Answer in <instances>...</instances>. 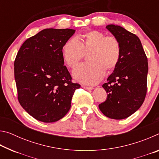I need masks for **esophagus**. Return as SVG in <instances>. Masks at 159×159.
Wrapping results in <instances>:
<instances>
[{"instance_id": "1", "label": "esophagus", "mask_w": 159, "mask_h": 159, "mask_svg": "<svg viewBox=\"0 0 159 159\" xmlns=\"http://www.w3.org/2000/svg\"><path fill=\"white\" fill-rule=\"evenodd\" d=\"M83 88H84L85 90H93V87H88V86H83Z\"/></svg>"}]
</instances>
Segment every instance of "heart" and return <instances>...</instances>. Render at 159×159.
Returning a JSON list of instances; mask_svg holds the SVG:
<instances>
[{
	"label": "heart",
	"mask_w": 159,
	"mask_h": 159,
	"mask_svg": "<svg viewBox=\"0 0 159 159\" xmlns=\"http://www.w3.org/2000/svg\"><path fill=\"white\" fill-rule=\"evenodd\" d=\"M90 52L89 63L80 64L73 71L75 80L87 85L98 83L103 78L106 69L117 65L121 53L120 44L115 36L103 32L90 31L78 38L69 39L62 48V57L69 66L74 68Z\"/></svg>",
	"instance_id": "obj_1"
}]
</instances>
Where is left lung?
Listing matches in <instances>:
<instances>
[{
  "label": "left lung",
  "mask_w": 159,
  "mask_h": 159,
  "mask_svg": "<svg viewBox=\"0 0 159 159\" xmlns=\"http://www.w3.org/2000/svg\"><path fill=\"white\" fill-rule=\"evenodd\" d=\"M107 30L118 40L121 53L113 73L102 85L107 100L99 104L102 114L113 119H124L138 111L147 94V58L140 40L120 26L109 25Z\"/></svg>",
  "instance_id": "1"
}]
</instances>
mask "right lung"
<instances>
[{
    "instance_id": "1",
    "label": "right lung",
    "mask_w": 159,
    "mask_h": 159,
    "mask_svg": "<svg viewBox=\"0 0 159 159\" xmlns=\"http://www.w3.org/2000/svg\"><path fill=\"white\" fill-rule=\"evenodd\" d=\"M75 31L43 29L26 40L17 52L14 66L18 100L40 121L52 123L62 118L71 108L75 90L80 87L71 82L61 54Z\"/></svg>"
}]
</instances>
